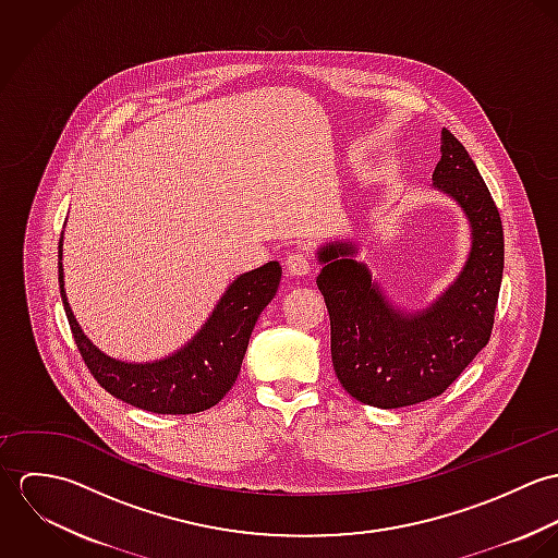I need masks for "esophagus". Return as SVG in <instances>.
Instances as JSON below:
<instances>
[{
	"label": "esophagus",
	"mask_w": 558,
	"mask_h": 558,
	"mask_svg": "<svg viewBox=\"0 0 558 558\" xmlns=\"http://www.w3.org/2000/svg\"><path fill=\"white\" fill-rule=\"evenodd\" d=\"M283 268H286V275L288 277H305L310 270H312V259L307 253L303 251H294L286 257L283 262Z\"/></svg>",
	"instance_id": "1"
}]
</instances>
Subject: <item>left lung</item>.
<instances>
[{"label": "left lung", "mask_w": 558, "mask_h": 558, "mask_svg": "<svg viewBox=\"0 0 558 558\" xmlns=\"http://www.w3.org/2000/svg\"><path fill=\"white\" fill-rule=\"evenodd\" d=\"M434 186L471 223L473 244L458 279L427 310H396L356 244L319 246L318 290L330 318V356L341 387L367 405L401 408L442 396L487 345L502 281L505 240L498 208L466 148L442 129Z\"/></svg>", "instance_id": "1"}]
</instances>
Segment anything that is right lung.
Segmentation results:
<instances>
[{
    "instance_id": "1",
    "label": "right lung",
    "mask_w": 558,
    "mask_h": 558,
    "mask_svg": "<svg viewBox=\"0 0 558 558\" xmlns=\"http://www.w3.org/2000/svg\"><path fill=\"white\" fill-rule=\"evenodd\" d=\"M58 272L64 312L89 374L113 398L157 414H193L226 398L239 378L251 330L281 281L279 262L240 275L184 348L153 363H124L100 352L73 316L64 292L62 240Z\"/></svg>"
}]
</instances>
